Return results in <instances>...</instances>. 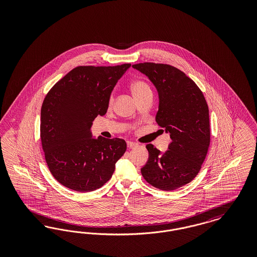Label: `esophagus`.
<instances>
[{
	"instance_id": "1",
	"label": "esophagus",
	"mask_w": 257,
	"mask_h": 257,
	"mask_svg": "<svg viewBox=\"0 0 257 257\" xmlns=\"http://www.w3.org/2000/svg\"><path fill=\"white\" fill-rule=\"evenodd\" d=\"M127 147L129 148H134V147H138V144L133 143V142H127Z\"/></svg>"
}]
</instances>
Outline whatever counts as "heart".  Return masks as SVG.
I'll return each instance as SVG.
<instances>
[{
    "label": "heart",
    "instance_id": "heart-1",
    "mask_svg": "<svg viewBox=\"0 0 257 257\" xmlns=\"http://www.w3.org/2000/svg\"><path fill=\"white\" fill-rule=\"evenodd\" d=\"M131 90H132V93H133L134 97L136 98V100H139V99L146 96L147 94H152L150 86H148L146 82H144L142 80H137V81L133 82L131 84ZM112 100H113V96L111 94L110 98H109V103L110 104H111Z\"/></svg>",
    "mask_w": 257,
    "mask_h": 257
}]
</instances>
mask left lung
<instances>
[{
    "mask_svg": "<svg viewBox=\"0 0 257 257\" xmlns=\"http://www.w3.org/2000/svg\"><path fill=\"white\" fill-rule=\"evenodd\" d=\"M132 66L147 75L157 88L156 122L171 139L165 153L147 145L149 158L142 174L160 190L178 189L196 177L207 155L210 123L206 100L196 83L174 66L154 62Z\"/></svg>",
    "mask_w": 257,
    "mask_h": 257,
    "instance_id": "8db88e82",
    "label": "left lung"
}]
</instances>
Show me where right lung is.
I'll return each mask as SVG.
<instances>
[{
    "mask_svg": "<svg viewBox=\"0 0 257 257\" xmlns=\"http://www.w3.org/2000/svg\"><path fill=\"white\" fill-rule=\"evenodd\" d=\"M130 66H77L44 98L41 145L50 172L64 187L82 193L101 188L125 153L124 140L93 139L90 127L107 112L110 93Z\"/></svg>",
    "mask_w": 257,
    "mask_h": 257,
    "instance_id": "obj_1",
    "label": "right lung"
}]
</instances>
